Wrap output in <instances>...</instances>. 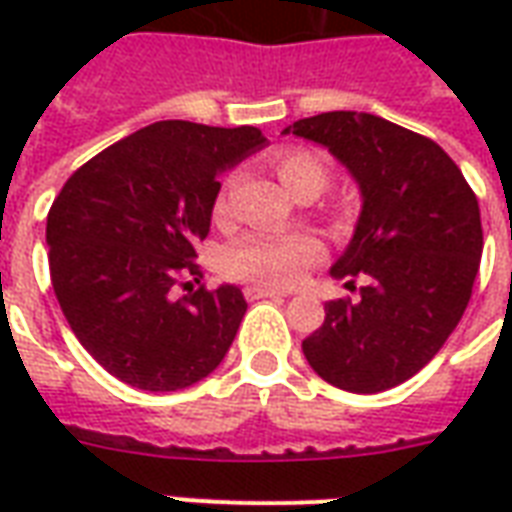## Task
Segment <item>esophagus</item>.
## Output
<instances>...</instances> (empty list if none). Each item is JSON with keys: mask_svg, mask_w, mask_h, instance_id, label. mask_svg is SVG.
<instances>
[{"mask_svg": "<svg viewBox=\"0 0 512 512\" xmlns=\"http://www.w3.org/2000/svg\"><path fill=\"white\" fill-rule=\"evenodd\" d=\"M244 296L249 301H260V299H285L288 293H285V290H271V288H260V285H249V288H244Z\"/></svg>", "mask_w": 512, "mask_h": 512, "instance_id": "34e87169", "label": "esophagus"}]
</instances>
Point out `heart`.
Wrapping results in <instances>:
<instances>
[{"instance_id": "obj_1", "label": "heart", "mask_w": 512, "mask_h": 512, "mask_svg": "<svg viewBox=\"0 0 512 512\" xmlns=\"http://www.w3.org/2000/svg\"><path fill=\"white\" fill-rule=\"evenodd\" d=\"M274 169L279 180L293 194H321L329 167L318 153L307 147H285L274 156ZM213 216H227V194L224 189L213 200ZM321 257V241L310 233L288 235H244L235 244L224 249L222 271L230 279L252 282L260 288H285L299 277L301 268H307Z\"/></svg>"}]
</instances>
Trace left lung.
Segmentation results:
<instances>
[{
  "instance_id": "obj_1",
  "label": "left lung",
  "mask_w": 512,
  "mask_h": 512,
  "mask_svg": "<svg viewBox=\"0 0 512 512\" xmlns=\"http://www.w3.org/2000/svg\"><path fill=\"white\" fill-rule=\"evenodd\" d=\"M285 134L329 147L362 191L332 277H365L359 301L326 304L301 348L332 386L373 395L417 376L455 332L483 255L480 205L433 139L367 112L304 117Z\"/></svg>"
}]
</instances>
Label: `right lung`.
Listing matches in <instances>:
<instances>
[{"label": "right lung", "instance_id": "add662e5", "mask_svg": "<svg viewBox=\"0 0 512 512\" xmlns=\"http://www.w3.org/2000/svg\"><path fill=\"white\" fill-rule=\"evenodd\" d=\"M266 145L255 126L161 120L73 172L46 222L51 285L84 351L147 392H175L213 373L246 312L235 285L202 277L197 241L211 230L219 172ZM189 285V282H186Z\"/></svg>", "mask_w": 512, "mask_h": 512}]
</instances>
